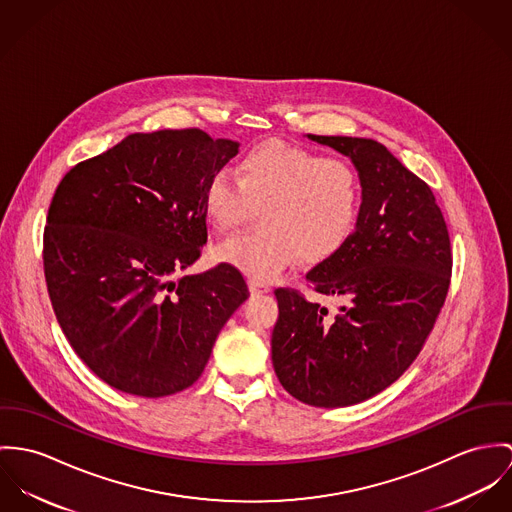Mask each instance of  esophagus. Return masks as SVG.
<instances>
[{
  "label": "esophagus",
  "instance_id": "obj_1",
  "mask_svg": "<svg viewBox=\"0 0 512 512\" xmlns=\"http://www.w3.org/2000/svg\"><path fill=\"white\" fill-rule=\"evenodd\" d=\"M249 290H251V294H265V292H269L271 288L267 286V284L259 283V281H249Z\"/></svg>",
  "mask_w": 512,
  "mask_h": 512
}]
</instances>
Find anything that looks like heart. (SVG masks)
<instances>
[{"instance_id": "1", "label": "heart", "mask_w": 512, "mask_h": 512, "mask_svg": "<svg viewBox=\"0 0 512 512\" xmlns=\"http://www.w3.org/2000/svg\"><path fill=\"white\" fill-rule=\"evenodd\" d=\"M235 175L216 172L208 180L206 218L228 235L261 210V229L220 245V263L269 283L298 259L308 265L332 259L349 241L361 210V180L347 161L263 143L241 157Z\"/></svg>"}]
</instances>
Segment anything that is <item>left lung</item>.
Wrapping results in <instances>:
<instances>
[{
    "mask_svg": "<svg viewBox=\"0 0 512 512\" xmlns=\"http://www.w3.org/2000/svg\"><path fill=\"white\" fill-rule=\"evenodd\" d=\"M349 157L361 210L349 241L306 281L340 296L338 314L277 288L273 367L300 402L338 408L379 395L410 367L444 306L452 277L450 235L430 186L381 143L308 135Z\"/></svg>",
    "mask_w": 512,
    "mask_h": 512,
    "instance_id": "1",
    "label": "left lung"
}]
</instances>
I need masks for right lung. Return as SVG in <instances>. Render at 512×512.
<instances>
[{"mask_svg": "<svg viewBox=\"0 0 512 512\" xmlns=\"http://www.w3.org/2000/svg\"><path fill=\"white\" fill-rule=\"evenodd\" d=\"M239 143L202 129L131 133L64 174L45 228V279L58 324L110 387L159 398L202 375L241 273L186 275L208 239L204 188Z\"/></svg>", "mask_w": 512, "mask_h": 512, "instance_id": "add662e5", "label": "right lung"}]
</instances>
